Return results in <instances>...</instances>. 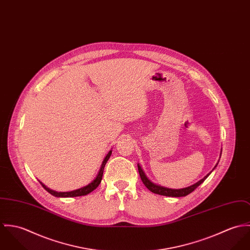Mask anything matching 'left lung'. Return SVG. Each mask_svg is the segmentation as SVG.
Wrapping results in <instances>:
<instances>
[{"mask_svg": "<svg viewBox=\"0 0 250 250\" xmlns=\"http://www.w3.org/2000/svg\"><path fill=\"white\" fill-rule=\"evenodd\" d=\"M218 165V164H217ZM217 165L215 166V167H217ZM214 167V168H215ZM213 168V169H214ZM138 170L139 174H140V177L143 181V183L145 184V186L152 193L157 194H161V195H166V196H175V197H179V196H186L189 194H191L193 191H194V189H196L201 183L204 182V180L209 176V174L211 172H209L207 175H205L201 180H199L198 182L194 183V185L190 186V187H187V188H183V189H178V190H175V189H168V188H165V187H162V186H159V185H156L154 183H152L150 180H148V178L146 176L145 172L143 171L142 167L138 164Z\"/></svg>", "mask_w": 250, "mask_h": 250, "instance_id": "left-lung-1", "label": "left lung"}]
</instances>
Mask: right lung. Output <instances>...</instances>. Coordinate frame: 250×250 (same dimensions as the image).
<instances>
[{"label":"right lung","mask_w":250,"mask_h":250,"mask_svg":"<svg viewBox=\"0 0 250 250\" xmlns=\"http://www.w3.org/2000/svg\"><path fill=\"white\" fill-rule=\"evenodd\" d=\"M111 152L112 150H110V151L107 153V155L105 156V158H104V162H103V164H102V167H101V169H100V171H99L97 177L95 178V180L92 181L90 184H88V185L85 186V187H83V188L78 189V190H75V191H71V192H63V193H62V192H59V193H58V192H56V191H53V190L49 189V188H48L47 186H45L42 182H40V184L43 186V188H44L47 192H49L50 194H53V195H55V196H57V197H74V196L86 195V194L91 193L92 191H94V190L100 185V183H101V181H102V178H103L104 166H105L106 162L108 161L109 157L111 156Z\"/></svg>","instance_id":"1"}]
</instances>
